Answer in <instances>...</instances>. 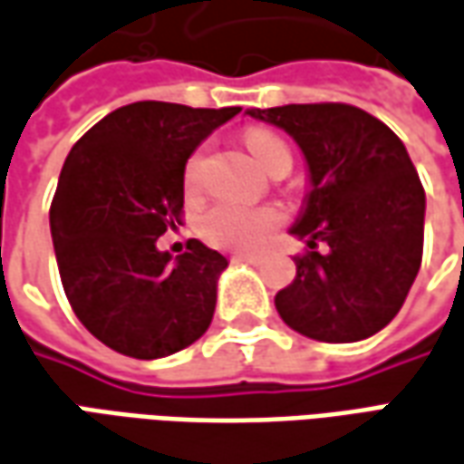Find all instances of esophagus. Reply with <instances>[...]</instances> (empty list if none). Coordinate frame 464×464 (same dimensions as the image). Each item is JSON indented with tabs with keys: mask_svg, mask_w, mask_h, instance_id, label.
Listing matches in <instances>:
<instances>
[{
	"mask_svg": "<svg viewBox=\"0 0 464 464\" xmlns=\"http://www.w3.org/2000/svg\"><path fill=\"white\" fill-rule=\"evenodd\" d=\"M236 261H248V264H261V256L258 254H236Z\"/></svg>",
	"mask_w": 464,
	"mask_h": 464,
	"instance_id": "34e87169",
	"label": "esophagus"
}]
</instances>
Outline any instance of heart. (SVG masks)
Returning <instances> with one entry per match:
<instances>
[{"mask_svg":"<svg viewBox=\"0 0 464 464\" xmlns=\"http://www.w3.org/2000/svg\"><path fill=\"white\" fill-rule=\"evenodd\" d=\"M246 147L256 157V162L264 169H279V167H292V152L286 147V141L274 134L269 129L254 126L244 134ZM203 165H206V150H195L188 157V162L182 167V185L188 192L200 190V179H203ZM282 210L272 206L248 208L238 203L220 200L213 208H208L206 213L198 220V233L206 238L208 244L228 248V251H254L261 244H266V238L282 226Z\"/></svg>","mask_w":464,"mask_h":464,"instance_id":"heart-1","label":"heart"}]
</instances>
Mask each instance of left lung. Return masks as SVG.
I'll use <instances>...</instances> for the list:
<instances>
[{
  "instance_id": "left-lung-1",
  "label": "left lung",
  "mask_w": 464,
  "mask_h": 464,
  "mask_svg": "<svg viewBox=\"0 0 464 464\" xmlns=\"http://www.w3.org/2000/svg\"><path fill=\"white\" fill-rule=\"evenodd\" d=\"M246 113L292 134L310 167L312 190L292 228L307 248L295 256V282L274 297L276 312L323 343L376 335L401 310L424 251V188L404 141L351 103Z\"/></svg>"
}]
</instances>
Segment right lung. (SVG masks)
<instances>
[{
	"instance_id": "obj_1",
	"label": "right lung",
	"mask_w": 464,
	"mask_h": 464,
	"mask_svg": "<svg viewBox=\"0 0 464 464\" xmlns=\"http://www.w3.org/2000/svg\"><path fill=\"white\" fill-rule=\"evenodd\" d=\"M238 106L137 101L75 141L50 206V231L75 317L111 351L152 361L192 345L216 310L226 256L190 238L179 256L157 238L182 226V167Z\"/></svg>"
}]
</instances>
